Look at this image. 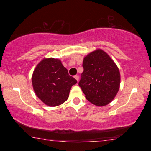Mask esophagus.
<instances>
[{"label": "esophagus", "mask_w": 151, "mask_h": 151, "mask_svg": "<svg viewBox=\"0 0 151 151\" xmlns=\"http://www.w3.org/2000/svg\"><path fill=\"white\" fill-rule=\"evenodd\" d=\"M74 78H75V79H76V80H77V81H78V80H79V76L76 75V76H74Z\"/></svg>", "instance_id": "esophagus-1"}]
</instances>
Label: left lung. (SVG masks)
Listing matches in <instances>:
<instances>
[{
  "mask_svg": "<svg viewBox=\"0 0 151 151\" xmlns=\"http://www.w3.org/2000/svg\"><path fill=\"white\" fill-rule=\"evenodd\" d=\"M79 86L86 98L98 106L113 101L120 86V73L111 58L102 49H96L84 58Z\"/></svg>",
  "mask_w": 151,
  "mask_h": 151,
  "instance_id": "1",
  "label": "left lung"
}]
</instances>
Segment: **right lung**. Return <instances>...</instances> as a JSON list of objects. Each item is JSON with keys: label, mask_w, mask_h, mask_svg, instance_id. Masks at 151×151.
<instances>
[{"label": "right lung", "mask_w": 151, "mask_h": 151, "mask_svg": "<svg viewBox=\"0 0 151 151\" xmlns=\"http://www.w3.org/2000/svg\"><path fill=\"white\" fill-rule=\"evenodd\" d=\"M77 80L69 75L60 60L43 58L35 68L32 85L37 97L49 106H59L69 98Z\"/></svg>", "instance_id": "1"}]
</instances>
